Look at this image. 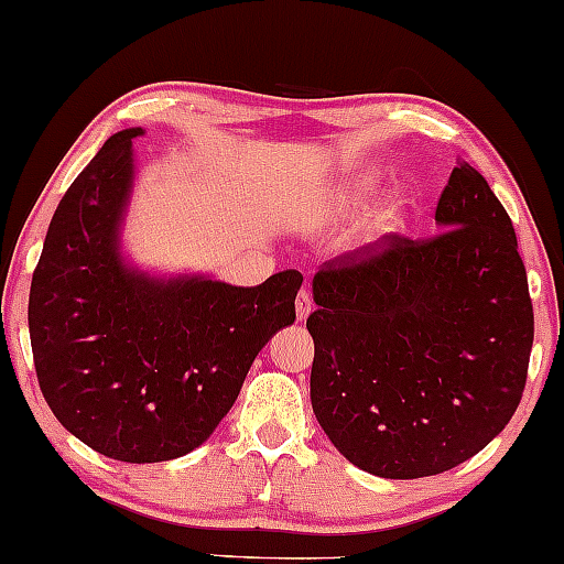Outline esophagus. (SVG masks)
<instances>
[{"label": "esophagus", "instance_id": "34e87169", "mask_svg": "<svg viewBox=\"0 0 564 564\" xmlns=\"http://www.w3.org/2000/svg\"><path fill=\"white\" fill-rule=\"evenodd\" d=\"M313 311V300H311V292L300 290L297 297H295V313H297V321H305L311 316Z\"/></svg>", "mask_w": 564, "mask_h": 564}]
</instances>
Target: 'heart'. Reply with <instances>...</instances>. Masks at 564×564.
<instances>
[{
	"mask_svg": "<svg viewBox=\"0 0 564 564\" xmlns=\"http://www.w3.org/2000/svg\"><path fill=\"white\" fill-rule=\"evenodd\" d=\"M372 194H376V181H360V184L349 186L339 194V204L341 207L357 209L362 207V204H368L372 199ZM404 217H406V196L399 192L389 194L386 196V202L378 207L376 217H372L370 236L372 238L391 236L393 230H399L401 225H404Z\"/></svg>",
	"mask_w": 564,
	"mask_h": 564,
	"instance_id": "obj_1",
	"label": "heart"
}]
</instances>
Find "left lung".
<instances>
[{"mask_svg": "<svg viewBox=\"0 0 564 564\" xmlns=\"http://www.w3.org/2000/svg\"><path fill=\"white\" fill-rule=\"evenodd\" d=\"M430 240L389 236L313 276L311 404L328 441L383 479L433 477L521 404L533 308L513 223L458 163Z\"/></svg>", "mask_w": 564, "mask_h": 564, "instance_id": "obj_1", "label": "left lung"}]
</instances>
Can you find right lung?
<instances>
[{"instance_id": "add662e5", "label": "right lung", "mask_w": 564, "mask_h": 564, "mask_svg": "<svg viewBox=\"0 0 564 564\" xmlns=\"http://www.w3.org/2000/svg\"><path fill=\"white\" fill-rule=\"evenodd\" d=\"M123 129L77 175L51 217L31 282L28 328L51 412L93 451L127 464L186 456L215 433L256 355L295 321L303 274L232 288L155 276L121 253L134 188Z\"/></svg>"}]
</instances>
